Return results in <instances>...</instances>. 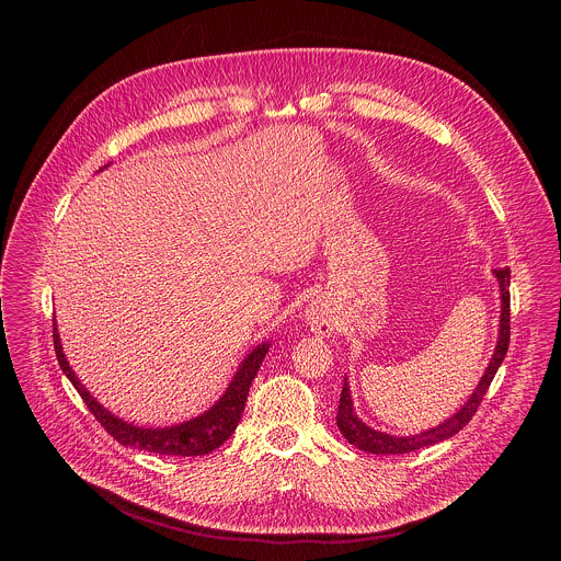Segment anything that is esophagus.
Instances as JSON below:
<instances>
[{
	"label": "esophagus",
	"mask_w": 561,
	"mask_h": 561,
	"mask_svg": "<svg viewBox=\"0 0 561 561\" xmlns=\"http://www.w3.org/2000/svg\"><path fill=\"white\" fill-rule=\"evenodd\" d=\"M308 327L312 333L317 335H331L337 327V319H335V312L324 304V301H314L310 304L308 308Z\"/></svg>",
	"instance_id": "34e87169"
}]
</instances>
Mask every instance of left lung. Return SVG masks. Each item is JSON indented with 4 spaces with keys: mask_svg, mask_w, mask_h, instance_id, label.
Here are the masks:
<instances>
[{
    "mask_svg": "<svg viewBox=\"0 0 561 561\" xmlns=\"http://www.w3.org/2000/svg\"><path fill=\"white\" fill-rule=\"evenodd\" d=\"M493 273H495V277L500 282V297H502L500 337H497V346H495V353L491 357V364H489L484 377L479 379V383L472 390V394L468 397V402L453 417H448L446 422H442L435 428H428L424 433L409 435V437H397V435H388V433H381V431H375V428L366 426L355 415L351 390H348V383L344 379V388H342V394H340V407H337V428L348 439V444L357 446L359 450L373 453V455H399V453L404 455V453H413V450H420L424 446H433L437 442H444V439L457 435L472 420V415L477 413L479 404H482V399H484V394H486V390H489L497 368L502 366V362H504V357L508 353V342H511V293H508L511 271L504 268V271H493Z\"/></svg>",
    "mask_w": 561,
    "mask_h": 561,
    "instance_id": "8db88e82",
    "label": "left lung"
}]
</instances>
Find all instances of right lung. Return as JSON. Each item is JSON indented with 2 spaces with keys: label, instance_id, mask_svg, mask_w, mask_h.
<instances>
[{
  "label": "right lung",
  "instance_id": "add662e5",
  "mask_svg": "<svg viewBox=\"0 0 561 561\" xmlns=\"http://www.w3.org/2000/svg\"><path fill=\"white\" fill-rule=\"evenodd\" d=\"M53 342H55V355L57 362L64 370V375L70 379L79 397L84 399V404L89 411L95 415V420L106 428V433L117 439L122 446H133L139 450L157 453V455H175V457H197V455H208L215 448H219L237 428L239 420H242L244 407H247V397L249 388L268 353V344H260L249 353V357L239 366L234 373L232 381L228 383L226 392L219 397V402L202 413L199 417L169 426V428H141L133 426L113 413H108L98 399L87 390V386L79 381L72 373V368L66 362V355L61 351L57 324H53Z\"/></svg>",
  "mask_w": 561,
  "mask_h": 561
}]
</instances>
